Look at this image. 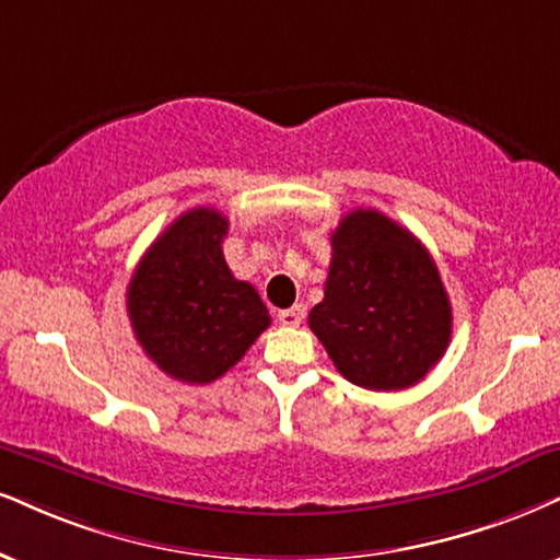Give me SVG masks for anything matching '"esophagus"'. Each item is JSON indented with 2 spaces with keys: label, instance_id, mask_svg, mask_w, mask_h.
<instances>
[{
  "label": "esophagus",
  "instance_id": "obj_1",
  "mask_svg": "<svg viewBox=\"0 0 560 560\" xmlns=\"http://www.w3.org/2000/svg\"><path fill=\"white\" fill-rule=\"evenodd\" d=\"M278 319H280L282 327H299V324L303 322V306H301V303H295V306L285 308V312H280Z\"/></svg>",
  "mask_w": 560,
  "mask_h": 560
}]
</instances>
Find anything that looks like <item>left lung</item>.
<instances>
[{"label":"left lung","instance_id":"1","mask_svg":"<svg viewBox=\"0 0 560 560\" xmlns=\"http://www.w3.org/2000/svg\"><path fill=\"white\" fill-rule=\"evenodd\" d=\"M308 327L350 384L397 392L446 353L452 303L428 248L392 218L361 207L332 233L324 301Z\"/></svg>","mask_w":560,"mask_h":560}]
</instances>
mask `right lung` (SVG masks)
Instances as JSON below:
<instances>
[{"instance_id":"add662e5","label":"right lung","mask_w":560,"mask_h":560,"mask_svg":"<svg viewBox=\"0 0 560 560\" xmlns=\"http://www.w3.org/2000/svg\"><path fill=\"white\" fill-rule=\"evenodd\" d=\"M225 233L215 207L184 212L144 252L127 288L137 342L176 382H215L269 327L259 293L225 265Z\"/></svg>"}]
</instances>
